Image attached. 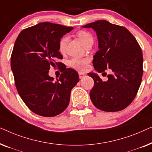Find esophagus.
<instances>
[{
	"label": "esophagus",
	"instance_id": "1",
	"mask_svg": "<svg viewBox=\"0 0 152 152\" xmlns=\"http://www.w3.org/2000/svg\"><path fill=\"white\" fill-rule=\"evenodd\" d=\"M78 73H79V76H80V79L83 78L85 75H86V73H84V72H79Z\"/></svg>",
	"mask_w": 152,
	"mask_h": 152
}]
</instances>
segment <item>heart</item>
Listing matches in <instances>:
<instances>
[{"label":"heart","mask_w":152,"mask_h":152,"mask_svg":"<svg viewBox=\"0 0 152 152\" xmlns=\"http://www.w3.org/2000/svg\"><path fill=\"white\" fill-rule=\"evenodd\" d=\"M77 35L79 37V38L81 39L82 43H84V45H86L87 43L90 41H93V38L92 34L90 32H87L85 30H80L77 33ZM67 42V37L64 36L60 39L59 43V50L61 53L65 50V48ZM88 59L87 58L84 57H74L70 59L68 61V65L70 67L75 68V69L80 70H84L88 66Z\"/></svg>","instance_id":"heart-1"}]
</instances>
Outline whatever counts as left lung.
Listing matches in <instances>:
<instances>
[{"label":"left lung","mask_w":152,"mask_h":152,"mask_svg":"<svg viewBox=\"0 0 152 152\" xmlns=\"http://www.w3.org/2000/svg\"><path fill=\"white\" fill-rule=\"evenodd\" d=\"M83 28L96 32L99 50L93 56L95 69L103 72L109 68L113 72L108 75L107 82H102L96 73H88L94 80L90 91L91 101L104 111L123 110L134 100L142 81L143 57L140 45L126 28L107 20H97Z\"/></svg>","instance_id":"8db88e82"}]
</instances>
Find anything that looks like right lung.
<instances>
[{"label": "right lung", "mask_w": 152, "mask_h": 152, "mask_svg": "<svg viewBox=\"0 0 152 152\" xmlns=\"http://www.w3.org/2000/svg\"><path fill=\"white\" fill-rule=\"evenodd\" d=\"M73 28L43 22L23 30L11 56V68L18 94L33 113L53 117L69 104L70 92L79 82L75 70L66 68L59 51L60 39ZM62 72L57 81L48 75L51 66Z\"/></svg>", "instance_id": "right-lung-1"}]
</instances>
